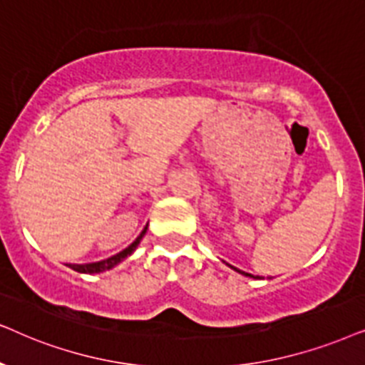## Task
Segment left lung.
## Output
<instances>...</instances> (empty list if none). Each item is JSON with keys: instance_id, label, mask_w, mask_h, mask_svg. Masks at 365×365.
I'll return each mask as SVG.
<instances>
[{"instance_id": "obj_1", "label": "left lung", "mask_w": 365, "mask_h": 365, "mask_svg": "<svg viewBox=\"0 0 365 365\" xmlns=\"http://www.w3.org/2000/svg\"><path fill=\"white\" fill-rule=\"evenodd\" d=\"M227 265H228V264H227ZM228 267H230V269H233V270H237V272H239V274L245 275V277H254L252 274H247V272H242V270H239V269H237V267H233V265H228ZM254 279H257V277H254Z\"/></svg>"}]
</instances>
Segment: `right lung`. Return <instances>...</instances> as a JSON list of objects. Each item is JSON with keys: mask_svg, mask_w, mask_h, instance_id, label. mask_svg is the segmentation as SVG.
Masks as SVG:
<instances>
[{"mask_svg": "<svg viewBox=\"0 0 365 365\" xmlns=\"http://www.w3.org/2000/svg\"><path fill=\"white\" fill-rule=\"evenodd\" d=\"M145 233H147V227L143 228L142 233H140V235L137 237V240H135L132 245H128L125 250H121L120 254L110 257V259H105L101 262H91V264H68V267H70V269H73L75 272H80V274H100V272L113 269V267L118 265L121 260L133 254L135 249H137L138 244H140V240L143 239Z\"/></svg>", "mask_w": 365, "mask_h": 365, "instance_id": "obj_1", "label": "right lung"}]
</instances>
